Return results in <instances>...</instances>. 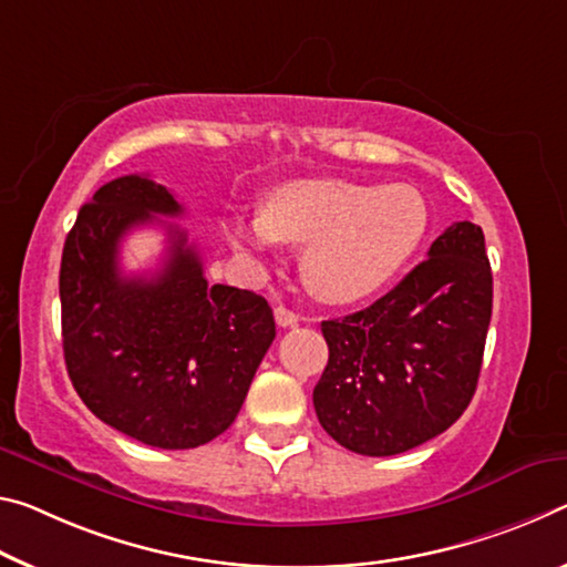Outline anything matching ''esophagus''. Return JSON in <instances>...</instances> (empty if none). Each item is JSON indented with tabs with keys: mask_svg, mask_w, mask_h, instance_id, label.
<instances>
[{
	"mask_svg": "<svg viewBox=\"0 0 567 567\" xmlns=\"http://www.w3.org/2000/svg\"><path fill=\"white\" fill-rule=\"evenodd\" d=\"M275 320H277V326H280V328H292V326H298L300 318L295 316L290 308H285V305H277Z\"/></svg>",
	"mask_w": 567,
	"mask_h": 567,
	"instance_id": "esophagus-1",
	"label": "esophagus"
}]
</instances>
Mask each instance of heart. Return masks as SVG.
Segmentation results:
<instances>
[{
	"mask_svg": "<svg viewBox=\"0 0 567 567\" xmlns=\"http://www.w3.org/2000/svg\"><path fill=\"white\" fill-rule=\"evenodd\" d=\"M429 229V206L409 184L308 178L277 186L262 212L227 221L231 247L251 259L300 245L302 277L322 302L348 305L383 290Z\"/></svg>",
	"mask_w": 567,
	"mask_h": 567,
	"instance_id": "heart-1",
	"label": "heart"
}]
</instances>
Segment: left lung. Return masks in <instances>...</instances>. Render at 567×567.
I'll return each instance as SVG.
<instances>
[{
  "label": "left lung",
  "mask_w": 567,
  "mask_h": 567,
  "mask_svg": "<svg viewBox=\"0 0 567 567\" xmlns=\"http://www.w3.org/2000/svg\"><path fill=\"white\" fill-rule=\"evenodd\" d=\"M492 269L477 224L456 221L389 295L322 320L328 365L312 391L320 426L363 456H393L462 416L477 391Z\"/></svg>",
  "instance_id": "8db88e82"
}]
</instances>
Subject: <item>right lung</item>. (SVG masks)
Instances as JSON below:
<instances>
[{
    "label": "right lung",
    "instance_id": "obj_1",
    "mask_svg": "<svg viewBox=\"0 0 567 567\" xmlns=\"http://www.w3.org/2000/svg\"><path fill=\"white\" fill-rule=\"evenodd\" d=\"M182 212L148 176L113 178L78 212L60 265L62 350L78 396L107 426L158 449L224 434L275 340L267 300L206 282L199 251L174 224L158 272H121L123 237Z\"/></svg>",
    "mask_w": 567,
    "mask_h": 567
}]
</instances>
